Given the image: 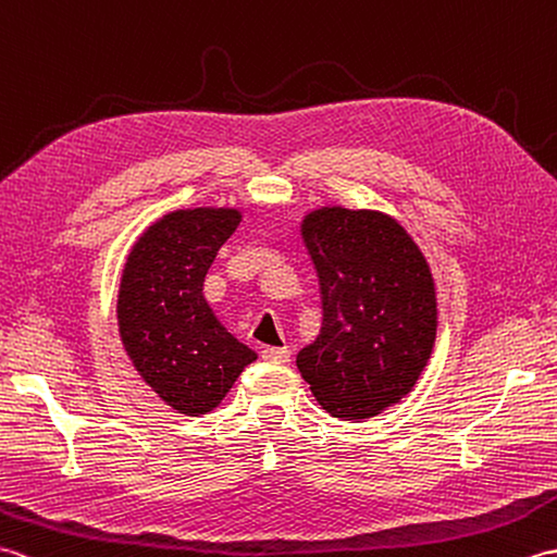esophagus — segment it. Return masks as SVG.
<instances>
[{
  "instance_id": "34e87169",
  "label": "esophagus",
  "mask_w": 557,
  "mask_h": 557,
  "mask_svg": "<svg viewBox=\"0 0 557 557\" xmlns=\"http://www.w3.org/2000/svg\"><path fill=\"white\" fill-rule=\"evenodd\" d=\"M263 359L270 363H289L292 354L287 347H265L263 349Z\"/></svg>"
}]
</instances>
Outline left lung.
<instances>
[{
    "label": "left lung",
    "mask_w": 557,
    "mask_h": 557,
    "mask_svg": "<svg viewBox=\"0 0 557 557\" xmlns=\"http://www.w3.org/2000/svg\"><path fill=\"white\" fill-rule=\"evenodd\" d=\"M301 236L321 280L323 325L297 369L335 419L377 417L411 393L435 347L429 260L381 210L315 208Z\"/></svg>",
    "instance_id": "8db88e82"
}]
</instances>
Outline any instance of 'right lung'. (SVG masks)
<instances>
[{
    "mask_svg": "<svg viewBox=\"0 0 557 557\" xmlns=\"http://www.w3.org/2000/svg\"><path fill=\"white\" fill-rule=\"evenodd\" d=\"M239 222V208L172 210L148 224L122 270V347L152 393L186 417L215 409L258 359L218 321L203 294L208 268Z\"/></svg>",
    "mask_w": 557,
    "mask_h": 557,
    "instance_id": "1",
    "label": "right lung"
}]
</instances>
